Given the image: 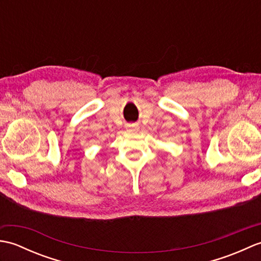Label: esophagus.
Segmentation results:
<instances>
[{"instance_id":"34e87169","label":"esophagus","mask_w":261,"mask_h":261,"mask_svg":"<svg viewBox=\"0 0 261 261\" xmlns=\"http://www.w3.org/2000/svg\"><path fill=\"white\" fill-rule=\"evenodd\" d=\"M126 127H127V129H131V127H136V125L135 124H127Z\"/></svg>"}]
</instances>
